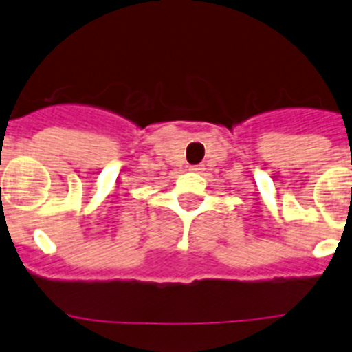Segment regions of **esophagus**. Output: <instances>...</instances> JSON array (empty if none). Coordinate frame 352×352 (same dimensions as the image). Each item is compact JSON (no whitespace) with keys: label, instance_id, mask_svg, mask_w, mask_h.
I'll return each instance as SVG.
<instances>
[{"label":"esophagus","instance_id":"obj_1","mask_svg":"<svg viewBox=\"0 0 352 352\" xmlns=\"http://www.w3.org/2000/svg\"><path fill=\"white\" fill-rule=\"evenodd\" d=\"M190 170H192V173H199V170H203V167H201V166H190Z\"/></svg>","mask_w":352,"mask_h":352}]
</instances>
